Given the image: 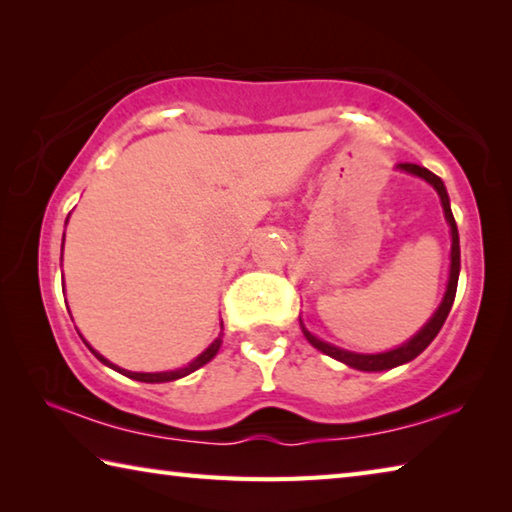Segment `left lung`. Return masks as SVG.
I'll return each instance as SVG.
<instances>
[{"label": "left lung", "mask_w": 512, "mask_h": 512, "mask_svg": "<svg viewBox=\"0 0 512 512\" xmlns=\"http://www.w3.org/2000/svg\"><path fill=\"white\" fill-rule=\"evenodd\" d=\"M397 169H402L406 173H413V176H418L422 180H427V183L436 189L438 196H440V203H443V210H445V219L449 223V228H452V266H449V282H447V291H445V298L440 302V307L436 309V314L429 318V323L424 325L418 334L413 336V339L406 341L404 345L395 350H388V352H379V354H359V352H350V350H341L336 348L332 343H325L320 341L318 336H314L309 332V329L302 325L300 320V327L302 332H305L307 341L314 345L316 350L325 352L327 357H332L336 361L345 363V366L350 368H357L363 372H379V370H391L395 366H402V363H409L413 361L418 354L427 348V345L436 339L440 327L447 320L449 309L454 305V298H456V287H458V273H461V246H458V230H456V221H454V214H452V207H449V196H447V189L445 183L440 180L436 173H431L429 169L420 167V164H413V162H400L397 164Z\"/></svg>", "instance_id": "obj_1"}]
</instances>
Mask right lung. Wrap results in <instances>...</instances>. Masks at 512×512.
I'll return each instance as SVG.
<instances>
[{"label":"right lung","mask_w":512,"mask_h":512,"mask_svg":"<svg viewBox=\"0 0 512 512\" xmlns=\"http://www.w3.org/2000/svg\"><path fill=\"white\" fill-rule=\"evenodd\" d=\"M63 241H65V235H63ZM221 336H223V334H219V339H214V343L210 345V348H207L203 354H198V357H196L192 363H187L185 368L167 370V372H131V370H124V368L115 366V363H110L106 357H101V354H99L97 350H92L88 343H85V345H88L94 357H97L101 363H106L108 368L121 372V375H126V377H131V379H137V381H146V384H162V381H173V379L187 377L189 372H194V370H198L201 366H205L207 361H212V359L216 357V352H219V348H221Z\"/></svg>","instance_id":"1"}]
</instances>
